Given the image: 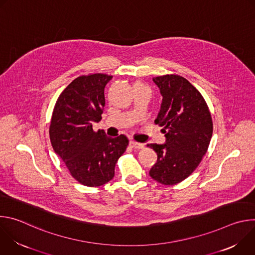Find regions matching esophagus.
I'll return each mask as SVG.
<instances>
[{
	"instance_id": "34e87169",
	"label": "esophagus",
	"mask_w": 255,
	"mask_h": 255,
	"mask_svg": "<svg viewBox=\"0 0 255 255\" xmlns=\"http://www.w3.org/2000/svg\"><path fill=\"white\" fill-rule=\"evenodd\" d=\"M130 146H131L132 148H134V149H141V148L144 147V144L138 143V142L132 140V141H130Z\"/></svg>"
}]
</instances>
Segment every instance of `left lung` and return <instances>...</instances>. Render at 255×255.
I'll return each instance as SVG.
<instances>
[{
    "label": "left lung",
    "instance_id": "left-lung-1",
    "mask_svg": "<svg viewBox=\"0 0 255 255\" xmlns=\"http://www.w3.org/2000/svg\"><path fill=\"white\" fill-rule=\"evenodd\" d=\"M162 96L155 124L163 127L164 144L151 143L157 161L149 175L165 186L186 179L206 154L213 134L209 108L201 93L185 78L165 75L153 78Z\"/></svg>",
    "mask_w": 255,
    "mask_h": 255
}]
</instances>
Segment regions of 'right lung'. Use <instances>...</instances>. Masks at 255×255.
<instances>
[{"label":"right lung","mask_w":255,"mask_h":255,"mask_svg":"<svg viewBox=\"0 0 255 255\" xmlns=\"http://www.w3.org/2000/svg\"><path fill=\"white\" fill-rule=\"evenodd\" d=\"M111 79L104 74L77 78L59 95L52 112V147L72 177L87 187L103 186L114 177L129 143L125 135L111 138L103 130H93V123L102 119L104 90Z\"/></svg>","instance_id":"right-lung-1"}]
</instances>
